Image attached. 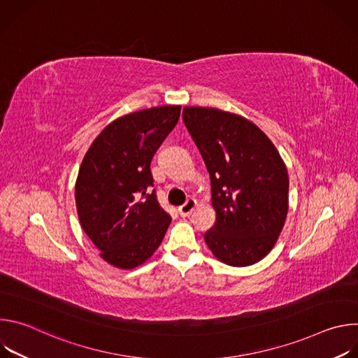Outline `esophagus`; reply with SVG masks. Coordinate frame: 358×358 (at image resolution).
I'll return each mask as SVG.
<instances>
[{"mask_svg": "<svg viewBox=\"0 0 358 358\" xmlns=\"http://www.w3.org/2000/svg\"><path fill=\"white\" fill-rule=\"evenodd\" d=\"M196 207V201L194 198H188L185 203H182L181 207H178V214L181 217H188Z\"/></svg>", "mask_w": 358, "mask_h": 358, "instance_id": "34e87169", "label": "esophagus"}]
</instances>
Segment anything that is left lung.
Returning <instances> with one entry per match:
<instances>
[{
	"mask_svg": "<svg viewBox=\"0 0 358 358\" xmlns=\"http://www.w3.org/2000/svg\"><path fill=\"white\" fill-rule=\"evenodd\" d=\"M182 120L211 180L214 227L203 234L214 257L249 266L275 246L289 210V174L271 138L243 116L187 106Z\"/></svg>",
	"mask_w": 358,
	"mask_h": 358,
	"instance_id": "1",
	"label": "left lung"
}]
</instances>
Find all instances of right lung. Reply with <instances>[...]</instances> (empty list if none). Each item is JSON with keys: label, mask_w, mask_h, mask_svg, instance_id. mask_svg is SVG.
Returning a JSON list of instances; mask_svg holds the SVG:
<instances>
[{"label": "right lung", "mask_w": 358, "mask_h": 358, "mask_svg": "<svg viewBox=\"0 0 358 358\" xmlns=\"http://www.w3.org/2000/svg\"><path fill=\"white\" fill-rule=\"evenodd\" d=\"M180 112L181 106L170 105L122 116L100 131L82 160L75 184L78 217L112 266L143 265L167 232L171 217L151 191L150 164Z\"/></svg>", "instance_id": "add662e5"}]
</instances>
